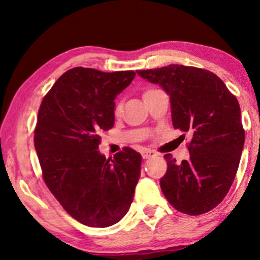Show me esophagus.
<instances>
[{
  "instance_id": "obj_1",
  "label": "esophagus",
  "mask_w": 260,
  "mask_h": 260,
  "mask_svg": "<svg viewBox=\"0 0 260 260\" xmlns=\"http://www.w3.org/2000/svg\"><path fill=\"white\" fill-rule=\"evenodd\" d=\"M156 155H157V154H156L155 151H151V150H144L143 152H142V157H143L144 159L154 157V156H156Z\"/></svg>"
}]
</instances>
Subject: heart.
<instances>
[{"label":"heart","instance_id":"1","mask_svg":"<svg viewBox=\"0 0 260 260\" xmlns=\"http://www.w3.org/2000/svg\"><path fill=\"white\" fill-rule=\"evenodd\" d=\"M154 91H156L155 88H150V90H147V91L144 92L143 97H145V95L152 93V92H154ZM113 112H115L116 116H119V115H120V112H122V105H120L119 103H117V104L115 105V109H113Z\"/></svg>","mask_w":260,"mask_h":260}]
</instances>
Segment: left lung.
Listing matches in <instances>:
<instances>
[{"label": "left lung", "mask_w": 260, "mask_h": 260, "mask_svg": "<svg viewBox=\"0 0 260 260\" xmlns=\"http://www.w3.org/2000/svg\"><path fill=\"white\" fill-rule=\"evenodd\" d=\"M137 74L168 93L174 127L191 135L189 159L177 163L165 155L163 194L184 214L209 212L229 193L239 167L245 142L239 103L207 70L169 65Z\"/></svg>", "instance_id": "left-lung-1"}]
</instances>
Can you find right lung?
<instances>
[{
	"label": "right lung",
	"mask_w": 260,
	"mask_h": 260,
	"mask_svg": "<svg viewBox=\"0 0 260 260\" xmlns=\"http://www.w3.org/2000/svg\"><path fill=\"white\" fill-rule=\"evenodd\" d=\"M135 76L76 67L55 81L39 109L34 145L45 182L86 226L115 225L134 200L140 152L125 148L106 159L98 149L101 134L115 124V99Z\"/></svg>",
	"instance_id": "add662e5"
}]
</instances>
